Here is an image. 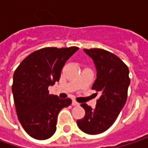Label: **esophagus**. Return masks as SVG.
Returning a JSON list of instances; mask_svg holds the SVG:
<instances>
[{
	"label": "esophagus",
	"mask_w": 148,
	"mask_h": 148,
	"mask_svg": "<svg viewBox=\"0 0 148 148\" xmlns=\"http://www.w3.org/2000/svg\"><path fill=\"white\" fill-rule=\"evenodd\" d=\"M79 104V103H77L75 100H73V101H72V105H74V106H78Z\"/></svg>",
	"instance_id": "obj_1"
}]
</instances>
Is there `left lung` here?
Returning <instances> with one entry per match:
<instances>
[{
    "label": "left lung",
    "mask_w": 148,
    "mask_h": 148,
    "mask_svg": "<svg viewBox=\"0 0 148 148\" xmlns=\"http://www.w3.org/2000/svg\"><path fill=\"white\" fill-rule=\"evenodd\" d=\"M93 60L97 79L92 89L101 93L94 109L81 103L86 114L77 120L85 133L98 134L107 130L116 121L127 100L130 83L127 65L116 55L102 49H84Z\"/></svg>",
    "instance_id": "1"
}]
</instances>
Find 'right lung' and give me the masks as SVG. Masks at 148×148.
<instances>
[{
	"label": "right lung",
	"mask_w": 148,
	"mask_h": 148,
	"mask_svg": "<svg viewBox=\"0 0 148 148\" xmlns=\"http://www.w3.org/2000/svg\"><path fill=\"white\" fill-rule=\"evenodd\" d=\"M78 47H48L26 56L14 74L12 92L18 119L25 132L37 140H46L56 130L60 110L70 99L49 94L48 87L59 81L62 69Z\"/></svg>",
	"instance_id": "1"
}]
</instances>
